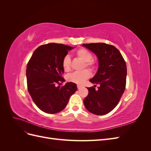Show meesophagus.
Masks as SVG:
<instances>
[{"label":"esophagus","mask_w":151,"mask_h":151,"mask_svg":"<svg viewBox=\"0 0 151 151\" xmlns=\"http://www.w3.org/2000/svg\"><path fill=\"white\" fill-rule=\"evenodd\" d=\"M82 88V86L80 85H77V89H81Z\"/></svg>","instance_id":"esophagus-1"}]
</instances>
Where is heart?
I'll list each match as a JSON object with an SVG mask.
<instances>
[{
  "instance_id": "obj_1",
  "label": "heart",
  "mask_w": 151,
  "mask_h": 151,
  "mask_svg": "<svg viewBox=\"0 0 151 151\" xmlns=\"http://www.w3.org/2000/svg\"><path fill=\"white\" fill-rule=\"evenodd\" d=\"M77 56L82 60L85 62V65L90 68L91 69H94L95 67L94 63L91 61L93 59V55L88 50L81 48L76 52ZM70 58L68 55H66L62 60V67L65 71L68 72L70 70ZM91 77L90 72L87 70H83L79 72H75L67 76V80L73 83L77 84H83L86 79Z\"/></svg>"
}]
</instances>
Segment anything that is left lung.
Listing matches in <instances>:
<instances>
[{
	"mask_svg": "<svg viewBox=\"0 0 151 151\" xmlns=\"http://www.w3.org/2000/svg\"><path fill=\"white\" fill-rule=\"evenodd\" d=\"M83 46L98 58V69L89 81L99 84L98 90L94 87L88 88L89 94L83 101L84 106L94 115H106L116 106L125 91L126 63L119 50L113 45L96 43L83 44Z\"/></svg>",
	"mask_w": 151,
	"mask_h": 151,
	"instance_id": "1",
	"label": "left lung"
}]
</instances>
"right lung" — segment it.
Returning <instances> with one entry per match:
<instances>
[{
    "label": "right lung",
    "instance_id": "add662e5",
    "mask_svg": "<svg viewBox=\"0 0 151 151\" xmlns=\"http://www.w3.org/2000/svg\"><path fill=\"white\" fill-rule=\"evenodd\" d=\"M74 48L53 43L42 45L35 50L27 65L28 92L45 113L54 114L63 110L77 90L76 84L72 82L60 86V83L65 81L62 77L64 72L62 60Z\"/></svg>",
    "mask_w": 151,
    "mask_h": 151
}]
</instances>
